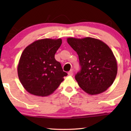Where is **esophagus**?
I'll use <instances>...</instances> for the list:
<instances>
[{
	"mask_svg": "<svg viewBox=\"0 0 131 131\" xmlns=\"http://www.w3.org/2000/svg\"><path fill=\"white\" fill-rule=\"evenodd\" d=\"M68 75L69 76H73V71L72 70H70L69 72H68Z\"/></svg>",
	"mask_w": 131,
	"mask_h": 131,
	"instance_id": "1",
	"label": "esophagus"
}]
</instances>
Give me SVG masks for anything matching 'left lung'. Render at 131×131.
<instances>
[{
  "label": "left lung",
  "mask_w": 131,
  "mask_h": 131,
  "mask_svg": "<svg viewBox=\"0 0 131 131\" xmlns=\"http://www.w3.org/2000/svg\"><path fill=\"white\" fill-rule=\"evenodd\" d=\"M68 44L79 55L81 70L75 79L82 90L90 95L107 90L117 73V63L113 52L100 40L87 37H68Z\"/></svg>",
  "instance_id": "8db88e82"
}]
</instances>
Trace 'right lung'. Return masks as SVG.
Masks as SVG:
<instances>
[{"mask_svg":"<svg viewBox=\"0 0 131 131\" xmlns=\"http://www.w3.org/2000/svg\"><path fill=\"white\" fill-rule=\"evenodd\" d=\"M61 44V39H43L34 41L23 51L17 67L18 75L29 93L39 96H48L67 76L61 63L55 59Z\"/></svg>","mask_w":131,"mask_h":131,"instance_id":"add662e5","label":"right lung"}]
</instances>
